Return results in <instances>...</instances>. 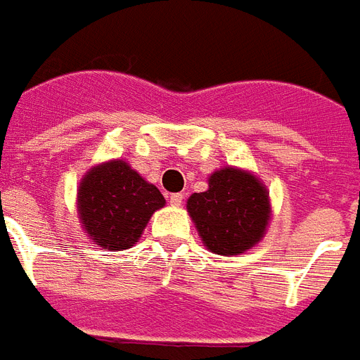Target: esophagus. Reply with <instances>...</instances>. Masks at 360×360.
Masks as SVG:
<instances>
[{"mask_svg": "<svg viewBox=\"0 0 360 360\" xmlns=\"http://www.w3.org/2000/svg\"><path fill=\"white\" fill-rule=\"evenodd\" d=\"M169 204L175 205V207H179V205L183 204V194H181V192H175V194H172V196H169Z\"/></svg>", "mask_w": 360, "mask_h": 360, "instance_id": "esophagus-1", "label": "esophagus"}]
</instances>
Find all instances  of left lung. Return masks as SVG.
Listing matches in <instances>:
<instances>
[{"mask_svg":"<svg viewBox=\"0 0 360 360\" xmlns=\"http://www.w3.org/2000/svg\"><path fill=\"white\" fill-rule=\"evenodd\" d=\"M186 211L207 251L234 257L264 238L271 219L270 192L253 172L224 166L207 177V191L186 200Z\"/></svg>","mask_w":360,"mask_h":360,"instance_id":"obj_1","label":"left lung"}]
</instances>
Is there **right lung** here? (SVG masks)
<instances>
[{"instance_id":"obj_1","label":"right lung","mask_w":360,"mask_h":360,"mask_svg":"<svg viewBox=\"0 0 360 360\" xmlns=\"http://www.w3.org/2000/svg\"><path fill=\"white\" fill-rule=\"evenodd\" d=\"M164 205L160 191L122 158L92 166L77 188V215L84 234L109 251L136 245L153 213Z\"/></svg>"}]
</instances>
